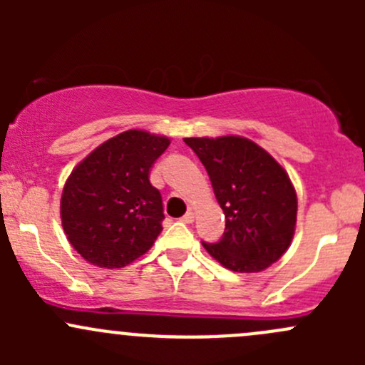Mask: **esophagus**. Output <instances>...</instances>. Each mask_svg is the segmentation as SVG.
Masks as SVG:
<instances>
[{"instance_id":"esophagus-1","label":"esophagus","mask_w":365,"mask_h":365,"mask_svg":"<svg viewBox=\"0 0 365 365\" xmlns=\"http://www.w3.org/2000/svg\"><path fill=\"white\" fill-rule=\"evenodd\" d=\"M182 220H183V222H185V224H192V222H194V213H192V212H187L185 215L182 217Z\"/></svg>"}]
</instances>
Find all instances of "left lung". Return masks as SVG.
<instances>
[{
  "mask_svg": "<svg viewBox=\"0 0 365 365\" xmlns=\"http://www.w3.org/2000/svg\"><path fill=\"white\" fill-rule=\"evenodd\" d=\"M183 141L205 165L226 219L220 240L203 242L210 256L242 274L275 263L292 244L297 224V194L288 173L256 143L238 135Z\"/></svg>",
  "mask_w": 365,
  "mask_h": 365,
  "instance_id": "obj_1",
  "label": "left lung"
}]
</instances>
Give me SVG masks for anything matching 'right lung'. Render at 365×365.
Wrapping results in <instances>:
<instances>
[{"label": "right lung", "mask_w": 365, "mask_h": 365, "mask_svg": "<svg viewBox=\"0 0 365 365\" xmlns=\"http://www.w3.org/2000/svg\"><path fill=\"white\" fill-rule=\"evenodd\" d=\"M169 139L127 130L90 153L68 176L61 224L81 256L102 268L127 267L162 231V196L150 169Z\"/></svg>", "instance_id": "right-lung-1"}]
</instances>
